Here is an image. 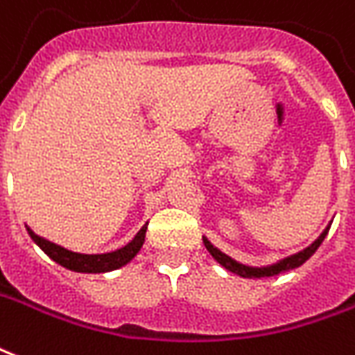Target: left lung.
<instances>
[{"label": "left lung", "mask_w": 355, "mask_h": 355, "mask_svg": "<svg viewBox=\"0 0 355 355\" xmlns=\"http://www.w3.org/2000/svg\"><path fill=\"white\" fill-rule=\"evenodd\" d=\"M329 227H331V225H327V227L324 230V233H322V235H320V237H318L316 241L311 244V246H306L304 250L297 252V254H293V256H290V258L282 259V261H278V263L271 265V267H248V265L239 263V261H235V259H231L230 256H225L224 252L218 250L214 244H211V241H209V239L203 237V243H205V248L211 252V256L216 259L218 263L222 265V267H225L227 271L239 275V277H244V278L275 277V275H278V272L290 271V269H295V267H299V265H303L304 261L311 258L312 254L318 250V246L324 243V239H325V235H327Z\"/></svg>", "instance_id": "left-lung-1"}]
</instances>
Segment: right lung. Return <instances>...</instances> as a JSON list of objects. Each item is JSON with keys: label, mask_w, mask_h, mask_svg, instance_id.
I'll return each mask as SVG.
<instances>
[{"label": "right lung", "mask_w": 355, "mask_h": 355, "mask_svg": "<svg viewBox=\"0 0 355 355\" xmlns=\"http://www.w3.org/2000/svg\"><path fill=\"white\" fill-rule=\"evenodd\" d=\"M146 225L148 224H144L141 227V231H139L130 244H125L124 248H120V250L109 252V254H77V252L65 250L62 246H58V244L51 243L46 239L39 237L30 227H26V230L30 233V237L33 239V243H37L39 248L49 258L54 259L56 263H60L65 269L77 272H107L114 271V269L122 267V265H125L128 261H131V259L137 256V252L141 250V246L144 243Z\"/></svg>", "instance_id": "add662e5"}]
</instances>
